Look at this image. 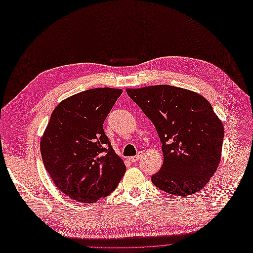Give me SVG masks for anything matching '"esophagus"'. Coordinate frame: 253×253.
Returning a JSON list of instances; mask_svg holds the SVG:
<instances>
[{
  "instance_id": "obj_1",
  "label": "esophagus",
  "mask_w": 253,
  "mask_h": 253,
  "mask_svg": "<svg viewBox=\"0 0 253 253\" xmlns=\"http://www.w3.org/2000/svg\"><path fill=\"white\" fill-rule=\"evenodd\" d=\"M143 153H144L143 151H138V152H137V154H136V156H134V157H131V158H129V160L131 161L132 163L138 162V161L141 160V158H142V156H143Z\"/></svg>"
}]
</instances>
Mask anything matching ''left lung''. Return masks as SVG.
<instances>
[{
	"label": "left lung",
	"mask_w": 253,
	"mask_h": 253,
	"mask_svg": "<svg viewBox=\"0 0 253 253\" xmlns=\"http://www.w3.org/2000/svg\"><path fill=\"white\" fill-rule=\"evenodd\" d=\"M157 129L164 163L151 176L162 191L188 197L205 186L221 160L224 127L210 103L187 89L157 85L126 89Z\"/></svg>",
	"instance_id": "left-lung-1"
}]
</instances>
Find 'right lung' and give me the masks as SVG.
I'll list each match as a JSON object with an SVG mask.
<instances>
[{
  "instance_id": "1",
  "label": "right lung",
  "mask_w": 253,
  "mask_h": 253,
  "mask_svg": "<svg viewBox=\"0 0 253 253\" xmlns=\"http://www.w3.org/2000/svg\"><path fill=\"white\" fill-rule=\"evenodd\" d=\"M121 89L95 88L61 102L41 140L44 166L68 198L93 203L117 188L126 166L112 149L103 124Z\"/></svg>"
}]
</instances>
